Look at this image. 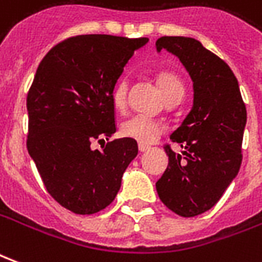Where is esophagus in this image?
I'll return each mask as SVG.
<instances>
[{"mask_svg":"<svg viewBox=\"0 0 262 262\" xmlns=\"http://www.w3.org/2000/svg\"><path fill=\"white\" fill-rule=\"evenodd\" d=\"M147 150H150V146L143 144V143H139V151H140V153H144V151H147Z\"/></svg>","mask_w":262,"mask_h":262,"instance_id":"obj_1","label":"esophagus"}]
</instances>
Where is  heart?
Returning <instances> with one entry per match:
<instances>
[{"mask_svg":"<svg viewBox=\"0 0 262 262\" xmlns=\"http://www.w3.org/2000/svg\"><path fill=\"white\" fill-rule=\"evenodd\" d=\"M157 84L164 95L165 101L182 98L184 95V82L180 75L172 71H160L157 74ZM129 82L126 78H119L112 90V103L116 109H123L126 105ZM163 125L159 120L146 115H132L120 123V135L126 139H132L139 143L153 142L156 137L163 133Z\"/></svg>","mask_w":262,"mask_h":262,"instance_id":"heart-1","label":"heart"}]
</instances>
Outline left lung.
Here are the masks:
<instances>
[{
  "instance_id": "obj_1",
  "label": "left lung",
  "mask_w": 262,
  "mask_h": 262,
  "mask_svg": "<svg viewBox=\"0 0 262 262\" xmlns=\"http://www.w3.org/2000/svg\"><path fill=\"white\" fill-rule=\"evenodd\" d=\"M176 54L193 81V106L170 139L185 151L164 150L168 167L156 182L161 202L182 217L213 208L242 165L247 111L237 78L223 60L192 37L163 36L156 42Z\"/></svg>"
}]
</instances>
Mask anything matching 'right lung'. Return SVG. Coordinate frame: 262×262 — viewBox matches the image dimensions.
I'll list each match as a JSON object with an SVG mask.
<instances>
[{
  "label": "right lung",
  "instance_id": "1",
  "mask_svg": "<svg viewBox=\"0 0 262 262\" xmlns=\"http://www.w3.org/2000/svg\"><path fill=\"white\" fill-rule=\"evenodd\" d=\"M147 37L80 35L57 43L37 67L28 98L26 147L48 192L77 214L105 209L137 156V142L91 143L116 132L112 90Z\"/></svg>",
  "mask_w": 262,
  "mask_h": 262
}]
</instances>
